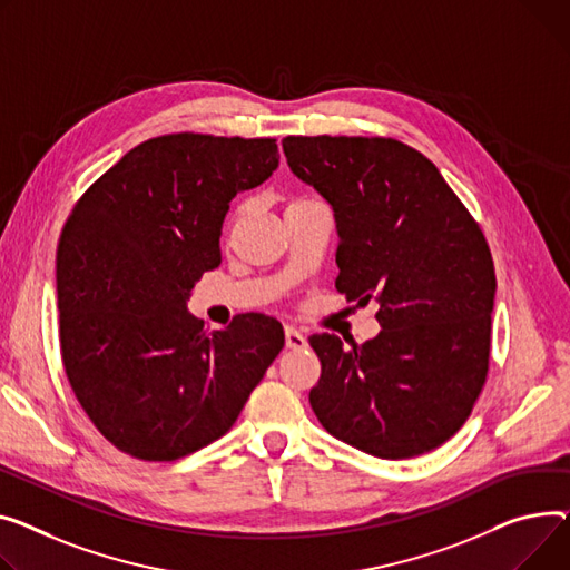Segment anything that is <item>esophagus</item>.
<instances>
[{"label": "esophagus", "mask_w": 570, "mask_h": 570, "mask_svg": "<svg viewBox=\"0 0 570 570\" xmlns=\"http://www.w3.org/2000/svg\"><path fill=\"white\" fill-rule=\"evenodd\" d=\"M307 346V336L302 334L299 330H295V327H286V348H291V351H302Z\"/></svg>", "instance_id": "obj_1"}]
</instances>
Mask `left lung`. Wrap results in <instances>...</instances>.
Returning <instances> with one entry per match:
<instances>
[{"instance_id": "obj_1", "label": "left lung", "mask_w": 570, "mask_h": 570, "mask_svg": "<svg viewBox=\"0 0 570 570\" xmlns=\"http://www.w3.org/2000/svg\"><path fill=\"white\" fill-rule=\"evenodd\" d=\"M291 171L334 213L336 291L381 302V332L351 348L312 334L323 429L377 459H412L456 433L485 383L495 268L438 167L385 137H286Z\"/></svg>"}]
</instances>
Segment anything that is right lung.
<instances>
[{
    "label": "right lung",
    "mask_w": 570,
    "mask_h": 570,
    "mask_svg": "<svg viewBox=\"0 0 570 570\" xmlns=\"http://www.w3.org/2000/svg\"><path fill=\"white\" fill-rule=\"evenodd\" d=\"M279 167L275 139H148L72 208L57 249L68 383L94 426L141 461H176L229 431L284 348V327L243 314L206 332L187 312L215 271L229 204Z\"/></svg>",
    "instance_id": "obj_1"
}]
</instances>
